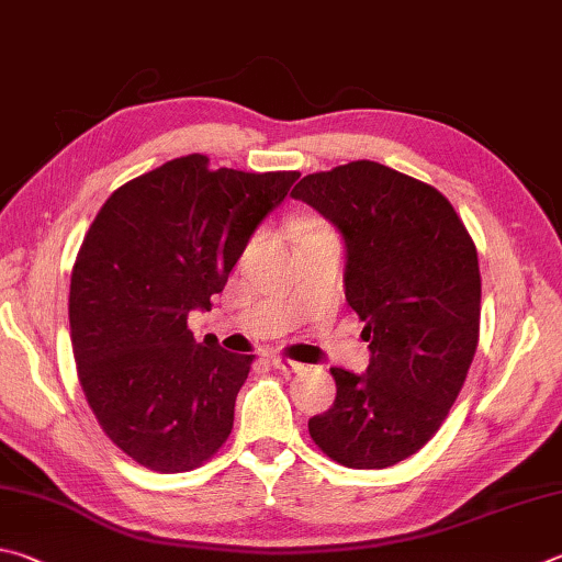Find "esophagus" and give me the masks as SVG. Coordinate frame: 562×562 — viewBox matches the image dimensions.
<instances>
[{"label":"esophagus","instance_id":"34e87169","mask_svg":"<svg viewBox=\"0 0 562 562\" xmlns=\"http://www.w3.org/2000/svg\"><path fill=\"white\" fill-rule=\"evenodd\" d=\"M273 368L283 372V375H291V372H303L306 370V366L303 362H296V360H289V358H273Z\"/></svg>","mask_w":562,"mask_h":562}]
</instances>
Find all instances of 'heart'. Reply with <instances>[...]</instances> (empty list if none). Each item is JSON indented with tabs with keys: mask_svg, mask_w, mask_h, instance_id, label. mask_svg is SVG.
Wrapping results in <instances>:
<instances>
[{
	"mask_svg": "<svg viewBox=\"0 0 562 562\" xmlns=\"http://www.w3.org/2000/svg\"><path fill=\"white\" fill-rule=\"evenodd\" d=\"M326 232H328L326 226L313 222V224H308V226H306V234H303V236H311V234H326Z\"/></svg>",
	"mask_w": 562,
	"mask_h": 562,
	"instance_id": "heart-1",
	"label": "heart"
}]
</instances>
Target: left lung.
I'll return each instance as SVG.
<instances>
[{"instance_id": "left-lung-1", "label": "left lung", "mask_w": 562, "mask_h": 562, "mask_svg": "<svg viewBox=\"0 0 562 562\" xmlns=\"http://www.w3.org/2000/svg\"><path fill=\"white\" fill-rule=\"evenodd\" d=\"M346 239V299L366 321L368 372L330 368L336 402L308 431L348 469H387L437 435L479 346L476 246L431 184L356 160L293 187Z\"/></svg>"}]
</instances>
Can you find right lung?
<instances>
[{"mask_svg":"<svg viewBox=\"0 0 562 562\" xmlns=\"http://www.w3.org/2000/svg\"><path fill=\"white\" fill-rule=\"evenodd\" d=\"M299 177L210 170L194 153L117 187L95 214L71 273V346L98 425L140 467L192 471L232 435L254 356L196 342L187 316L212 308Z\"/></svg>","mask_w":562,"mask_h":562,"instance_id":"obj_1","label":"right lung"}]
</instances>
